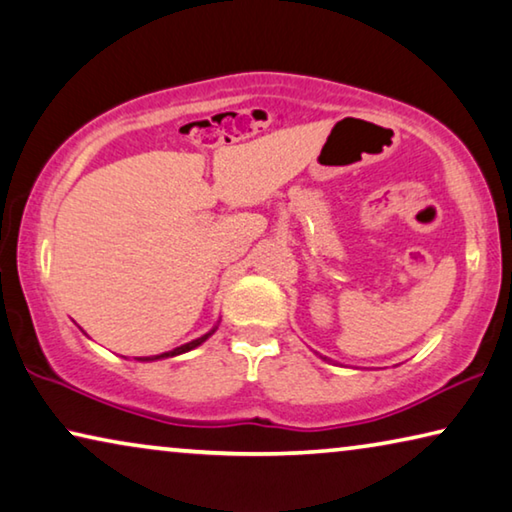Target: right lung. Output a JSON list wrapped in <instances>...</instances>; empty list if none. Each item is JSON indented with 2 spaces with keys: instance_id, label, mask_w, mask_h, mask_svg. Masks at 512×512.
<instances>
[{
  "instance_id": "add662e5",
  "label": "right lung",
  "mask_w": 512,
  "mask_h": 512,
  "mask_svg": "<svg viewBox=\"0 0 512 512\" xmlns=\"http://www.w3.org/2000/svg\"><path fill=\"white\" fill-rule=\"evenodd\" d=\"M211 333H213V331H211ZM211 333L202 335V338H197V340H193V342H188V345H181V347H177V349H172V352H165V354H160V356H154V358H170V356H177V354H183V352H190V349H195L197 345H202V342L207 340ZM144 361H151V358H144Z\"/></svg>"
}]
</instances>
